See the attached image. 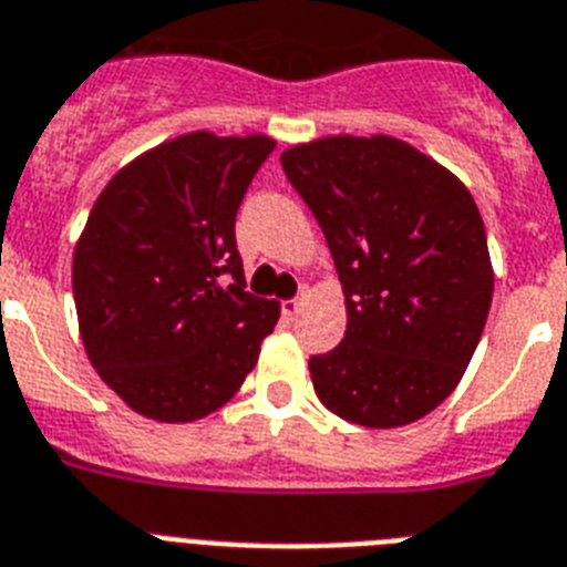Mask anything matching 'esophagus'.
<instances>
[{
  "mask_svg": "<svg viewBox=\"0 0 567 567\" xmlns=\"http://www.w3.org/2000/svg\"><path fill=\"white\" fill-rule=\"evenodd\" d=\"M301 303H303V298H289V301L280 303V309H284V316L287 318H295L298 316V309H301Z\"/></svg>",
  "mask_w": 567,
  "mask_h": 567,
  "instance_id": "34e87169",
  "label": "esophagus"
}]
</instances>
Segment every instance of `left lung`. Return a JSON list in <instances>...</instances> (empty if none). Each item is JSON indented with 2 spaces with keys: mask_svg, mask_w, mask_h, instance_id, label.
<instances>
[{
  "mask_svg": "<svg viewBox=\"0 0 567 567\" xmlns=\"http://www.w3.org/2000/svg\"><path fill=\"white\" fill-rule=\"evenodd\" d=\"M316 215L347 298L336 350L309 358L327 410L401 427L447 399L493 298L487 235L471 192L395 137H323L280 154Z\"/></svg>",
  "mask_w": 567,
  "mask_h": 567,
  "instance_id": "left-lung-1",
  "label": "left lung"
}]
</instances>
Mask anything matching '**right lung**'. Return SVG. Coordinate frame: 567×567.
Here are the masks:
<instances>
[{
    "mask_svg": "<svg viewBox=\"0 0 567 567\" xmlns=\"http://www.w3.org/2000/svg\"><path fill=\"white\" fill-rule=\"evenodd\" d=\"M264 134H183L96 197L74 249L80 336L100 379L154 422L215 413L258 364L280 307L246 292L235 217Z\"/></svg>",
    "mask_w": 567,
    "mask_h": 567,
    "instance_id": "right-lung-1",
    "label": "right lung"
}]
</instances>
